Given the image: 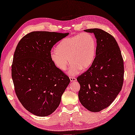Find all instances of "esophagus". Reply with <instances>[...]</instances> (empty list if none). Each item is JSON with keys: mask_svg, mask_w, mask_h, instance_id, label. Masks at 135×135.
I'll use <instances>...</instances> for the list:
<instances>
[{"mask_svg": "<svg viewBox=\"0 0 135 135\" xmlns=\"http://www.w3.org/2000/svg\"><path fill=\"white\" fill-rule=\"evenodd\" d=\"M70 80L71 82H75L76 81V79L75 78H73V77H70Z\"/></svg>", "mask_w": 135, "mask_h": 135, "instance_id": "esophagus-1", "label": "esophagus"}]
</instances>
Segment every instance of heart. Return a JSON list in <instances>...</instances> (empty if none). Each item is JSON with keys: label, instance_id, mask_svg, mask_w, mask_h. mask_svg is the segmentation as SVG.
I'll list each match as a JSON object with an SVG mask.
<instances>
[{"label": "heart", "instance_id": "heart-1", "mask_svg": "<svg viewBox=\"0 0 135 135\" xmlns=\"http://www.w3.org/2000/svg\"><path fill=\"white\" fill-rule=\"evenodd\" d=\"M96 54V41L89 33H83L64 38L57 46L56 49L50 52L51 61L61 71L66 70L69 60L71 61L68 74H79L82 69L90 67Z\"/></svg>", "mask_w": 135, "mask_h": 135}]
</instances>
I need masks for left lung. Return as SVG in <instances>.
<instances>
[{"instance_id":"obj_1","label":"left lung","mask_w":135,"mask_h":135,"mask_svg":"<svg viewBox=\"0 0 135 135\" xmlns=\"http://www.w3.org/2000/svg\"><path fill=\"white\" fill-rule=\"evenodd\" d=\"M94 33L97 41L95 57L91 66L79 76V98L92 112L109 106L121 90L124 81V61L115 38L99 28L85 30Z\"/></svg>"}]
</instances>
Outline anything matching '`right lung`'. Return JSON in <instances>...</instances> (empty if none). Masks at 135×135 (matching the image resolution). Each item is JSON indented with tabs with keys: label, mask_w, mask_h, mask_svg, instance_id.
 I'll return each instance as SVG.
<instances>
[{
	"label": "right lung",
	"mask_w": 135,
	"mask_h": 135,
	"mask_svg": "<svg viewBox=\"0 0 135 135\" xmlns=\"http://www.w3.org/2000/svg\"><path fill=\"white\" fill-rule=\"evenodd\" d=\"M69 33L35 31L25 36L16 48L11 76L23 107L38 117H47L59 105L69 77L51 61L54 45Z\"/></svg>",
	"instance_id": "obj_1"
}]
</instances>
